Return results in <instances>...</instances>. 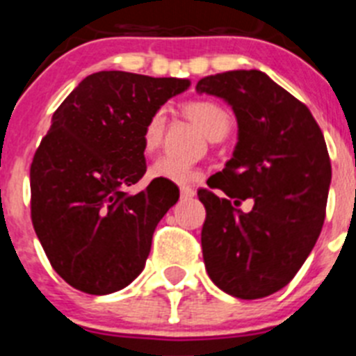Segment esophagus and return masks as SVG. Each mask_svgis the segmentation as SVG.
Wrapping results in <instances>:
<instances>
[{"instance_id":"1","label":"esophagus","mask_w":356,"mask_h":356,"mask_svg":"<svg viewBox=\"0 0 356 356\" xmlns=\"http://www.w3.org/2000/svg\"><path fill=\"white\" fill-rule=\"evenodd\" d=\"M180 196L181 200H191V197L196 196V191L191 187H180Z\"/></svg>"}]
</instances>
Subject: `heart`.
<instances>
[{
  "label": "heart",
  "mask_w": 356,
  "mask_h": 356,
  "mask_svg": "<svg viewBox=\"0 0 356 356\" xmlns=\"http://www.w3.org/2000/svg\"><path fill=\"white\" fill-rule=\"evenodd\" d=\"M185 118H188L194 124L201 128V131L209 137L210 140H221L232 127V118H229L228 110L221 106L219 103L210 102V99H194L181 106ZM165 112L163 110H155L149 118L146 119L140 134V143H143L144 153H155L160 147L163 139V131H165ZM151 178L156 180H168L172 184L185 185L193 184L200 178V171L187 163L172 162L169 159H159L149 168Z\"/></svg>",
  "instance_id": "obj_1"
}]
</instances>
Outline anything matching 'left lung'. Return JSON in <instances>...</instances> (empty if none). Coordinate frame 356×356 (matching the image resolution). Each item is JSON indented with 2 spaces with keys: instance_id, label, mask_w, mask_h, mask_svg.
<instances>
[{
  "instance_id": "obj_1",
  "label": "left lung",
  "mask_w": 356,
  "mask_h": 356,
  "mask_svg": "<svg viewBox=\"0 0 356 356\" xmlns=\"http://www.w3.org/2000/svg\"><path fill=\"white\" fill-rule=\"evenodd\" d=\"M196 90L222 97L238 124L234 156L209 180L225 194L197 191L207 273L226 294L266 298L300 271L325 222V137L307 105L257 69L201 78ZM250 197L254 209L242 213L236 207Z\"/></svg>"
}]
</instances>
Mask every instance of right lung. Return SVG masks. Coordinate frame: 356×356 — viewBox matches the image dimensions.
<instances>
[{"label":"right lung","mask_w":356,"mask_h":356,"mask_svg":"<svg viewBox=\"0 0 356 356\" xmlns=\"http://www.w3.org/2000/svg\"><path fill=\"white\" fill-rule=\"evenodd\" d=\"M191 81L99 71L55 110L30 168L31 222L49 264L71 287L94 296L130 285L143 273L159 221L180 191L146 172V119Z\"/></svg>","instance_id":"add662e5"}]
</instances>
